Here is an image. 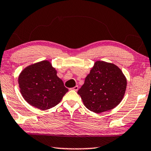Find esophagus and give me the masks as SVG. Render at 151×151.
<instances>
[{"label":"esophagus","instance_id":"obj_1","mask_svg":"<svg viewBox=\"0 0 151 151\" xmlns=\"http://www.w3.org/2000/svg\"><path fill=\"white\" fill-rule=\"evenodd\" d=\"M73 89L74 91H77L78 90V86H74V87L73 88Z\"/></svg>","mask_w":151,"mask_h":151}]
</instances>
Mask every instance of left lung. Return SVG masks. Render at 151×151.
I'll return each instance as SVG.
<instances>
[{
	"instance_id": "left-lung-1",
	"label": "left lung",
	"mask_w": 151,
	"mask_h": 151,
	"mask_svg": "<svg viewBox=\"0 0 151 151\" xmlns=\"http://www.w3.org/2000/svg\"><path fill=\"white\" fill-rule=\"evenodd\" d=\"M127 85V78L118 66L98 60L94 63L78 94L86 108L95 113H101L119 104L124 97Z\"/></svg>"
}]
</instances>
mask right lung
I'll return each instance as SVG.
<instances>
[{
	"mask_svg": "<svg viewBox=\"0 0 151 151\" xmlns=\"http://www.w3.org/2000/svg\"><path fill=\"white\" fill-rule=\"evenodd\" d=\"M48 60L32 64L19 76L20 92L30 105L42 111L55 106L68 91Z\"/></svg>",
	"mask_w": 151,
	"mask_h": 151,
	"instance_id": "add662e5",
	"label": "right lung"
}]
</instances>
